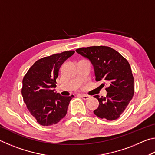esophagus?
I'll return each mask as SVG.
<instances>
[{
  "label": "esophagus",
  "instance_id": "34e87169",
  "mask_svg": "<svg viewBox=\"0 0 155 155\" xmlns=\"http://www.w3.org/2000/svg\"><path fill=\"white\" fill-rule=\"evenodd\" d=\"M79 96L82 98L83 100H85V101H86V100H87L90 98V96H87V95H85V94H79Z\"/></svg>",
  "mask_w": 155,
  "mask_h": 155
}]
</instances>
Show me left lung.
Wrapping results in <instances>:
<instances>
[{
	"label": "left lung",
	"instance_id": "obj_1",
	"mask_svg": "<svg viewBox=\"0 0 155 155\" xmlns=\"http://www.w3.org/2000/svg\"><path fill=\"white\" fill-rule=\"evenodd\" d=\"M90 60L94 65L96 81L109 84L105 97L94 96L99 106L94 113L101 119L119 118L134 94V77L129 63L114 48L105 46H93L76 50ZM103 85L104 84L103 83Z\"/></svg>",
	"mask_w": 155,
	"mask_h": 155
}]
</instances>
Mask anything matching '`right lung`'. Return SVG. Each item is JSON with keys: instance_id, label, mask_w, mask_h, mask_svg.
<instances>
[{"instance_id": "add662e5", "label": "right lung", "mask_w": 155, "mask_h": 155, "mask_svg": "<svg viewBox=\"0 0 155 155\" xmlns=\"http://www.w3.org/2000/svg\"><path fill=\"white\" fill-rule=\"evenodd\" d=\"M74 51L40 59L28 70L22 80V95L27 108L41 126L56 124L65 116L71 99L54 92L61 65Z\"/></svg>"}]
</instances>
